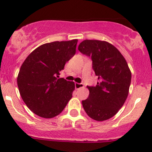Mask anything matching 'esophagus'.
<instances>
[{
  "label": "esophagus",
  "mask_w": 152,
  "mask_h": 152,
  "mask_svg": "<svg viewBox=\"0 0 152 152\" xmlns=\"http://www.w3.org/2000/svg\"><path fill=\"white\" fill-rule=\"evenodd\" d=\"M83 87H84V85L83 83H75V88H76V89H79Z\"/></svg>",
  "instance_id": "obj_1"
}]
</instances>
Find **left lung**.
Segmentation results:
<instances>
[{"label": "left lung", "instance_id": "obj_1", "mask_svg": "<svg viewBox=\"0 0 152 152\" xmlns=\"http://www.w3.org/2000/svg\"><path fill=\"white\" fill-rule=\"evenodd\" d=\"M79 51L91 57L98 82L88 86L89 96L83 100L88 115L97 121L111 118L122 107L129 93L131 72L121 53L106 41L86 39Z\"/></svg>", "mask_w": 152, "mask_h": 152}]
</instances>
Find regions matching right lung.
<instances>
[{"label": "right lung", "mask_w": 152, "mask_h": 152, "mask_svg": "<svg viewBox=\"0 0 152 152\" xmlns=\"http://www.w3.org/2000/svg\"><path fill=\"white\" fill-rule=\"evenodd\" d=\"M78 39L42 44L26 58L17 77L18 91L29 110L44 118L58 115L72 98L73 82L59 78L76 53Z\"/></svg>", "instance_id": "1"}]
</instances>
